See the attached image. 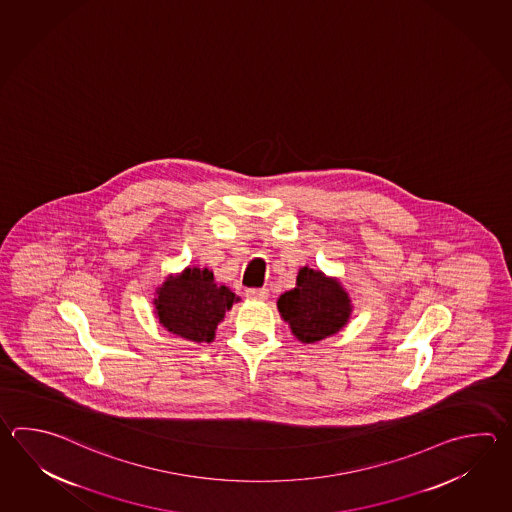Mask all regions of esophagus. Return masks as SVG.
Segmentation results:
<instances>
[{
	"label": "esophagus",
	"mask_w": 512,
	"mask_h": 512,
	"mask_svg": "<svg viewBox=\"0 0 512 512\" xmlns=\"http://www.w3.org/2000/svg\"><path fill=\"white\" fill-rule=\"evenodd\" d=\"M268 290L266 288H250L246 290V297L253 299V301H266L268 299Z\"/></svg>",
	"instance_id": "obj_1"
}]
</instances>
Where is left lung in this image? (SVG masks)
Segmentation results:
<instances>
[{
	"mask_svg": "<svg viewBox=\"0 0 512 512\" xmlns=\"http://www.w3.org/2000/svg\"><path fill=\"white\" fill-rule=\"evenodd\" d=\"M277 308L292 334L304 345H313L341 332L352 317L354 304L337 277L303 266L295 288L282 293Z\"/></svg>",
	"mask_w": 512,
	"mask_h": 512,
	"instance_id": "8db88e82",
	"label": "left lung"
}]
</instances>
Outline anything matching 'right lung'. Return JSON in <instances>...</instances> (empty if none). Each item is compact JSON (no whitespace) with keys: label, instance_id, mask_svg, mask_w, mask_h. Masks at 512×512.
Listing matches in <instances>:
<instances>
[{"label":"right lung","instance_id":"right-lung-1","mask_svg":"<svg viewBox=\"0 0 512 512\" xmlns=\"http://www.w3.org/2000/svg\"><path fill=\"white\" fill-rule=\"evenodd\" d=\"M240 297L215 281L208 268L191 266L177 275H167L155 290L158 323L191 343H211L220 321Z\"/></svg>","mask_w":512,"mask_h":512}]
</instances>
